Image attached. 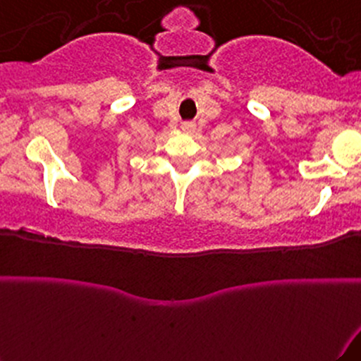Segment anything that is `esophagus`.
<instances>
[{
    "instance_id": "1",
    "label": "esophagus",
    "mask_w": 361,
    "mask_h": 361,
    "mask_svg": "<svg viewBox=\"0 0 361 361\" xmlns=\"http://www.w3.org/2000/svg\"><path fill=\"white\" fill-rule=\"evenodd\" d=\"M181 130L193 132L195 130V123L193 122H183V123H181Z\"/></svg>"
}]
</instances>
